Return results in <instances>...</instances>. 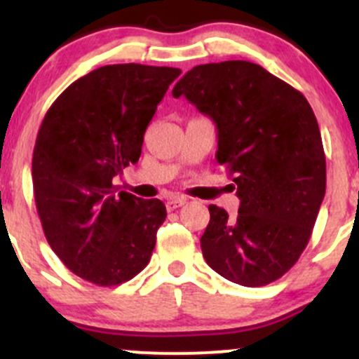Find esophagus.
Instances as JSON below:
<instances>
[{
  "label": "esophagus",
  "mask_w": 359,
  "mask_h": 359,
  "mask_svg": "<svg viewBox=\"0 0 359 359\" xmlns=\"http://www.w3.org/2000/svg\"><path fill=\"white\" fill-rule=\"evenodd\" d=\"M186 203H187V200L184 196H173V198H170V200H166V210H168V212H172V210L179 208V206L186 205Z\"/></svg>",
  "instance_id": "obj_1"
}]
</instances>
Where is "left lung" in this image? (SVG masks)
I'll return each mask as SVG.
<instances>
[{"label":"left lung","instance_id":"obj_1","mask_svg":"<svg viewBox=\"0 0 359 359\" xmlns=\"http://www.w3.org/2000/svg\"><path fill=\"white\" fill-rule=\"evenodd\" d=\"M217 126V161L236 184L229 217L210 205L206 264L243 287L283 276L307 247L327 187L316 116L306 97L248 60L201 64L173 86Z\"/></svg>","mask_w":359,"mask_h":359}]
</instances>
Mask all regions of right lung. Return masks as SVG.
<instances>
[{
    "label": "right lung",
    "mask_w": 359,
    "mask_h": 359,
    "mask_svg": "<svg viewBox=\"0 0 359 359\" xmlns=\"http://www.w3.org/2000/svg\"><path fill=\"white\" fill-rule=\"evenodd\" d=\"M180 72L99 67L69 85L39 126L32 186L43 231L67 269L90 283H125L149 264L165 205L118 193L112 179L139 161L147 125Z\"/></svg>",
    "instance_id": "obj_1"
}]
</instances>
